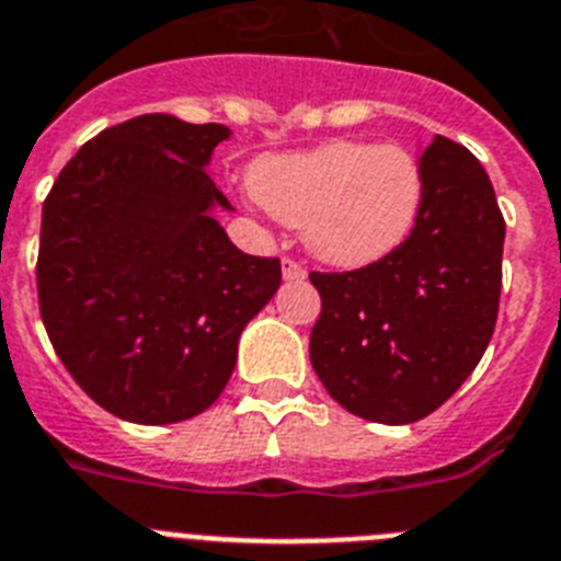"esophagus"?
<instances>
[{
    "mask_svg": "<svg viewBox=\"0 0 561 561\" xmlns=\"http://www.w3.org/2000/svg\"><path fill=\"white\" fill-rule=\"evenodd\" d=\"M282 276H285V282H305L308 271H305V267H301L299 262L282 260Z\"/></svg>",
    "mask_w": 561,
    "mask_h": 561,
    "instance_id": "34e87169",
    "label": "esophagus"
}]
</instances>
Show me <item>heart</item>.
<instances>
[{"instance_id": "1", "label": "heart", "mask_w": 561, "mask_h": 561, "mask_svg": "<svg viewBox=\"0 0 561 561\" xmlns=\"http://www.w3.org/2000/svg\"><path fill=\"white\" fill-rule=\"evenodd\" d=\"M251 188L276 220L301 228L316 260L355 271L407 242L421 217L426 178L407 146L330 140L260 160Z\"/></svg>"}]
</instances>
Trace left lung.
<instances>
[{
  "label": "left lung",
  "mask_w": 561,
  "mask_h": 561,
  "mask_svg": "<svg viewBox=\"0 0 561 561\" xmlns=\"http://www.w3.org/2000/svg\"><path fill=\"white\" fill-rule=\"evenodd\" d=\"M426 197L398 251L347 274H310L321 316L310 364L333 401L373 423L432 415L480 364L500 308L505 220L480 160L435 135Z\"/></svg>",
  "instance_id": "left-lung-1"
}]
</instances>
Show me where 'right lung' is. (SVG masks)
<instances>
[{
    "label": "right lung",
    "mask_w": 561,
    "mask_h": 561,
    "mask_svg": "<svg viewBox=\"0 0 561 561\" xmlns=\"http://www.w3.org/2000/svg\"><path fill=\"white\" fill-rule=\"evenodd\" d=\"M222 124L140 115L61 169L42 208L38 308L67 373L129 423L206 412L248 321L282 285L279 260L228 240L233 211L208 178Z\"/></svg>",
    "instance_id": "right-lung-1"
}]
</instances>
